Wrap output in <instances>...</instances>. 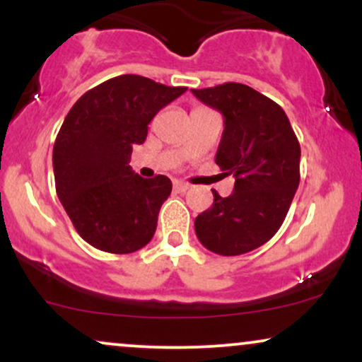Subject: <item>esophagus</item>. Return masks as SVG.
Instances as JSON below:
<instances>
[{
    "instance_id": "obj_1",
    "label": "esophagus",
    "mask_w": 362,
    "mask_h": 362,
    "mask_svg": "<svg viewBox=\"0 0 362 362\" xmlns=\"http://www.w3.org/2000/svg\"><path fill=\"white\" fill-rule=\"evenodd\" d=\"M173 190H175V192H187V190H189V185L182 184V182H175V184H173Z\"/></svg>"
}]
</instances>
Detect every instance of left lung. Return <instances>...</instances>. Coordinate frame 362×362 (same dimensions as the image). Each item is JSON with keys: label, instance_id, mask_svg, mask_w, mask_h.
Segmentation results:
<instances>
[{"label": "left lung", "instance_id": "8db88e82", "mask_svg": "<svg viewBox=\"0 0 362 362\" xmlns=\"http://www.w3.org/2000/svg\"><path fill=\"white\" fill-rule=\"evenodd\" d=\"M192 93L223 114L216 165L235 177L231 195L213 190V206L195 218V235L218 255H242L284 223L300 185V143L284 110L250 86L223 83Z\"/></svg>", "mask_w": 362, "mask_h": 362}]
</instances>
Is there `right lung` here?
Masks as SVG:
<instances>
[{"instance_id": "right-lung-1", "label": "right lung", "mask_w": 362, "mask_h": 362, "mask_svg": "<svg viewBox=\"0 0 362 362\" xmlns=\"http://www.w3.org/2000/svg\"><path fill=\"white\" fill-rule=\"evenodd\" d=\"M185 90L122 74L81 95L66 115L52 151L56 192L91 247L122 255L155 235L172 182L165 175L139 177L129 161L132 146L146 139L151 119Z\"/></svg>"}]
</instances>
